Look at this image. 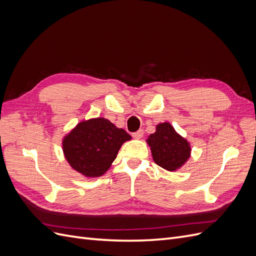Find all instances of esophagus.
<instances>
[{"instance_id":"esophagus-1","label":"esophagus","mask_w":256,"mask_h":256,"mask_svg":"<svg viewBox=\"0 0 256 256\" xmlns=\"http://www.w3.org/2000/svg\"><path fill=\"white\" fill-rule=\"evenodd\" d=\"M143 134H144V131H143L142 129H140V130H138L136 132H134V134H132V136H134V138H136V140H138V138H141L143 136Z\"/></svg>"}]
</instances>
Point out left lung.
<instances>
[{"mask_svg":"<svg viewBox=\"0 0 256 256\" xmlns=\"http://www.w3.org/2000/svg\"><path fill=\"white\" fill-rule=\"evenodd\" d=\"M146 143L156 164L170 172L180 170L191 156L190 142L168 122L158 124L156 131L148 136Z\"/></svg>","mask_w":256,"mask_h":256,"instance_id":"obj_1","label":"left lung"}]
</instances>
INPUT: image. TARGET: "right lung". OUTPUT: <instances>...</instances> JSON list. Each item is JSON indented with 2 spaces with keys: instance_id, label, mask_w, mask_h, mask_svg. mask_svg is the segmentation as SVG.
Listing matches in <instances>:
<instances>
[{
  "instance_id": "right-lung-1",
  "label": "right lung",
  "mask_w": 256,
  "mask_h": 256,
  "mask_svg": "<svg viewBox=\"0 0 256 256\" xmlns=\"http://www.w3.org/2000/svg\"><path fill=\"white\" fill-rule=\"evenodd\" d=\"M131 140L125 130L104 118L76 124L62 141L64 157L76 172L88 178L102 176L112 166L122 145Z\"/></svg>"
}]
</instances>
